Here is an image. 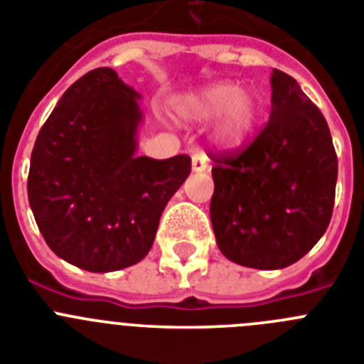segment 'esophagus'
I'll return each mask as SVG.
<instances>
[{"label": "esophagus", "instance_id": "34e87169", "mask_svg": "<svg viewBox=\"0 0 364 364\" xmlns=\"http://www.w3.org/2000/svg\"><path fill=\"white\" fill-rule=\"evenodd\" d=\"M210 167V159L204 153H195L191 156V169L195 173H202Z\"/></svg>", "mask_w": 364, "mask_h": 364}]
</instances>
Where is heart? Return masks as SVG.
<instances>
[{
    "mask_svg": "<svg viewBox=\"0 0 364 364\" xmlns=\"http://www.w3.org/2000/svg\"><path fill=\"white\" fill-rule=\"evenodd\" d=\"M175 111L186 122H210L220 117L215 136L218 144L237 147L250 136L259 120V100L239 83L222 82L186 92L175 102Z\"/></svg>",
    "mask_w": 364,
    "mask_h": 364,
    "instance_id": "heart-1",
    "label": "heart"
}]
</instances>
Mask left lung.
Returning a JSON list of instances; mask_svg holds the SVG:
<instances>
[{
    "label": "left lung",
    "mask_w": 364,
    "mask_h": 364,
    "mask_svg": "<svg viewBox=\"0 0 364 364\" xmlns=\"http://www.w3.org/2000/svg\"><path fill=\"white\" fill-rule=\"evenodd\" d=\"M211 159L210 215L226 259L281 269L323 237L336 200L337 154L323 112L290 74L273 69L272 112L259 136Z\"/></svg>",
    "instance_id": "obj_1"
}]
</instances>
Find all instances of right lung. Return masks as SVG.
I'll return each instance as SVG.
<instances>
[{
    "mask_svg": "<svg viewBox=\"0 0 364 364\" xmlns=\"http://www.w3.org/2000/svg\"><path fill=\"white\" fill-rule=\"evenodd\" d=\"M142 96L100 67L63 92L40 129L28 204L47 246L92 273L127 268L153 246L162 211L191 173V159L136 154Z\"/></svg>",
    "mask_w": 364,
    "mask_h": 364,
    "instance_id": "1",
    "label": "right lung"
}]
</instances>
